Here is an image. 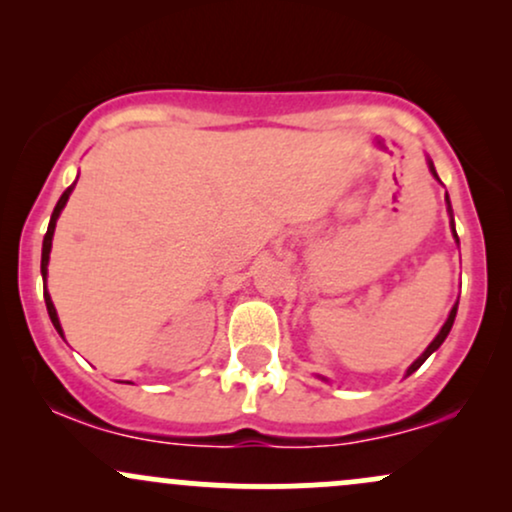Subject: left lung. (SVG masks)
<instances>
[{
	"label": "left lung",
	"instance_id": "8db88e82",
	"mask_svg": "<svg viewBox=\"0 0 512 512\" xmlns=\"http://www.w3.org/2000/svg\"><path fill=\"white\" fill-rule=\"evenodd\" d=\"M428 168H431L433 178H438L436 168H433V161H428ZM445 202H448V211H450V216H452V209H450V199H448V195H445ZM452 236H455V240H457V243H460V238H457V233H455V223H452ZM455 315H457V303H455V305H452V310H450L448 320H445V325H443V327H440V332L436 334V339H433V342L426 346V351H424V354H421L419 358H416V361H414V363H411V366L407 368V375H411V373H414V370H419V368H421V363H424V361H426V358H428V356H431V354H433V351H436V349H438V346L445 342V337H448V334H450V330H452V322H455Z\"/></svg>",
	"mask_w": 512,
	"mask_h": 512
}]
</instances>
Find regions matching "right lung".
Instances as JSON below:
<instances>
[{
  "label": "right lung",
  "mask_w": 512,
  "mask_h": 512,
  "mask_svg": "<svg viewBox=\"0 0 512 512\" xmlns=\"http://www.w3.org/2000/svg\"><path fill=\"white\" fill-rule=\"evenodd\" d=\"M74 185H76V182H74ZM74 185H72V187H67V190H64V192H62L60 202H57V207H55V211H52V216H50V226H48V233H45V238H43V257H40V274H43V281H45V279H48V262H50V250H52V236H55V226H57V219H60V214H62L64 204H67V199H69V195H72ZM45 305H48V315H50L52 325H55V330L62 334V325H60V317H57V310H55V305H52V298H50V293H48V289H45ZM62 337H64V334H62Z\"/></svg>",
  "instance_id": "right-lung-1"
}]
</instances>
